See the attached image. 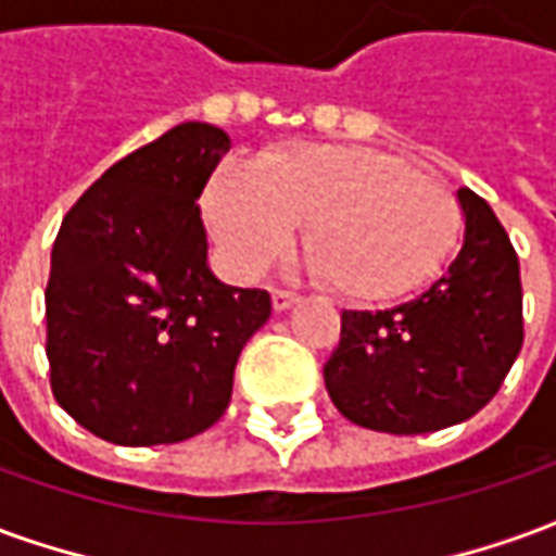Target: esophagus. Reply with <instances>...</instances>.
Instances as JSON below:
<instances>
[{"instance_id":"esophagus-1","label":"esophagus","mask_w":556,"mask_h":556,"mask_svg":"<svg viewBox=\"0 0 556 556\" xmlns=\"http://www.w3.org/2000/svg\"><path fill=\"white\" fill-rule=\"evenodd\" d=\"M270 301H274V309H277V313H286L294 303H301V294H294V291L286 289H274L270 291Z\"/></svg>"}]
</instances>
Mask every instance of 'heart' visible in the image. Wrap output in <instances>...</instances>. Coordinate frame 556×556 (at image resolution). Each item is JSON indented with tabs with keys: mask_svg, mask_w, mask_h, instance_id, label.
<instances>
[{
	"mask_svg": "<svg viewBox=\"0 0 556 556\" xmlns=\"http://www.w3.org/2000/svg\"><path fill=\"white\" fill-rule=\"evenodd\" d=\"M207 223L229 265L255 277L303 229V255L351 301H396L431 279L462 231L455 195L402 160L357 146H298L207 187Z\"/></svg>",
	"mask_w": 556,
	"mask_h": 556,
	"instance_id": "obj_1",
	"label": "heart"
}]
</instances>
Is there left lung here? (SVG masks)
Returning <instances> with one entry per match:
<instances>
[{"label": "left lung", "instance_id": "1", "mask_svg": "<svg viewBox=\"0 0 556 556\" xmlns=\"http://www.w3.org/2000/svg\"><path fill=\"white\" fill-rule=\"evenodd\" d=\"M465 241L441 279L414 301L342 313L325 384L363 429L426 434L465 422L501 390L525 342L521 274L485 199L458 190Z\"/></svg>", "mask_w": 556, "mask_h": 556}]
</instances>
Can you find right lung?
I'll return each mask as SVG.
<instances>
[{
	"label": "right lung",
	"instance_id": "add662e5",
	"mask_svg": "<svg viewBox=\"0 0 556 556\" xmlns=\"http://www.w3.org/2000/svg\"><path fill=\"white\" fill-rule=\"evenodd\" d=\"M231 139L184 122L103 172L55 235L47 361L55 402L122 446L178 443L217 422L270 294L207 267L199 195Z\"/></svg>",
	"mask_w": 556,
	"mask_h": 556
}]
</instances>
